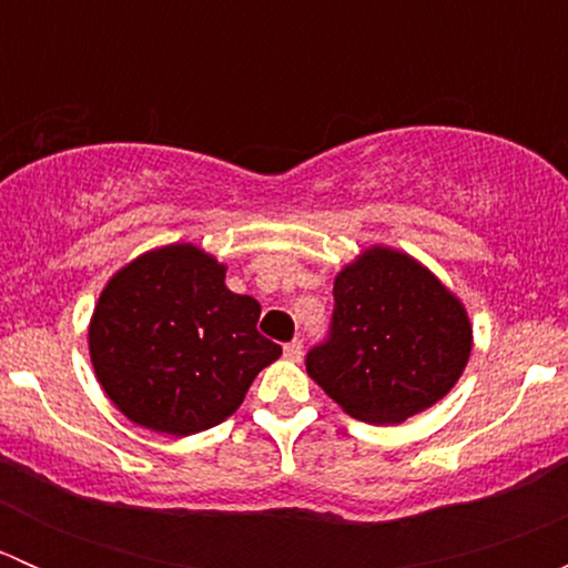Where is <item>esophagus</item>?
I'll return each instance as SVG.
<instances>
[{"instance_id": "34e87169", "label": "esophagus", "mask_w": 568, "mask_h": 568, "mask_svg": "<svg viewBox=\"0 0 568 568\" xmlns=\"http://www.w3.org/2000/svg\"><path fill=\"white\" fill-rule=\"evenodd\" d=\"M302 341H291L285 343V357L291 359V363H302Z\"/></svg>"}]
</instances>
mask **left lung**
<instances>
[{"label":"left lung","instance_id":"8db88e82","mask_svg":"<svg viewBox=\"0 0 568 568\" xmlns=\"http://www.w3.org/2000/svg\"><path fill=\"white\" fill-rule=\"evenodd\" d=\"M329 341L307 374L363 423H404L456 387L473 352L459 296L409 252L371 244L335 274Z\"/></svg>","mask_w":568,"mask_h":568}]
</instances>
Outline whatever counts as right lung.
Listing matches in <instances>:
<instances>
[{"label":"right lung","mask_w":568,"mask_h":568,"mask_svg":"<svg viewBox=\"0 0 568 568\" xmlns=\"http://www.w3.org/2000/svg\"><path fill=\"white\" fill-rule=\"evenodd\" d=\"M197 244L148 250L120 266L88 326L95 379L142 428L173 437L220 426L283 354L257 332L261 305L225 285Z\"/></svg>","instance_id":"obj_1"}]
</instances>
